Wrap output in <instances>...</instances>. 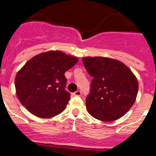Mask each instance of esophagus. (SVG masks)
<instances>
[{
    "label": "esophagus",
    "mask_w": 156,
    "mask_h": 156,
    "mask_svg": "<svg viewBox=\"0 0 156 156\" xmlns=\"http://www.w3.org/2000/svg\"><path fill=\"white\" fill-rule=\"evenodd\" d=\"M73 95L74 96H81L82 95V92L80 90H77L75 91L74 93H73Z\"/></svg>",
    "instance_id": "esophagus-1"
}]
</instances>
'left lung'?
<instances>
[{"instance_id":"left-lung-1","label":"left lung","mask_w":156,"mask_h":156,"mask_svg":"<svg viewBox=\"0 0 156 156\" xmlns=\"http://www.w3.org/2000/svg\"><path fill=\"white\" fill-rule=\"evenodd\" d=\"M82 62L93 77L86 107L91 116L111 122L131 108L137 97L139 82L124 63L104 57H86Z\"/></svg>"}]
</instances>
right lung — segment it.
<instances>
[{
    "label": "right lung",
    "instance_id": "obj_1",
    "mask_svg": "<svg viewBox=\"0 0 156 156\" xmlns=\"http://www.w3.org/2000/svg\"><path fill=\"white\" fill-rule=\"evenodd\" d=\"M78 61L59 50L41 53L28 61L15 78L16 94L21 104L42 119L62 113L70 98L65 90L64 74Z\"/></svg>",
    "mask_w": 156,
    "mask_h": 156
}]
</instances>
